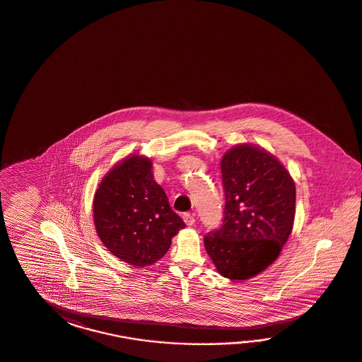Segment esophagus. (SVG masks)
<instances>
[{"instance_id":"1","label":"esophagus","mask_w":362,"mask_h":362,"mask_svg":"<svg viewBox=\"0 0 362 362\" xmlns=\"http://www.w3.org/2000/svg\"><path fill=\"white\" fill-rule=\"evenodd\" d=\"M182 218H184V221H185L186 226H193L194 223H195V218H194L193 214L185 212V214L182 215Z\"/></svg>"}]
</instances>
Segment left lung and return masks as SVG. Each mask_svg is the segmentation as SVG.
Masks as SVG:
<instances>
[{
	"instance_id": "8db88e82",
	"label": "left lung",
	"mask_w": 362,
	"mask_h": 362,
	"mask_svg": "<svg viewBox=\"0 0 362 362\" xmlns=\"http://www.w3.org/2000/svg\"><path fill=\"white\" fill-rule=\"evenodd\" d=\"M226 194L223 224L204 235L221 276L246 280L275 261L292 232L296 186L269 152L240 144L221 159Z\"/></svg>"
}]
</instances>
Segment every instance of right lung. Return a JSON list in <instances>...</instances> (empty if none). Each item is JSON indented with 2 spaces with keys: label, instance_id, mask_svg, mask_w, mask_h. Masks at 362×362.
Wrapping results in <instances>:
<instances>
[{
  "label": "right lung",
  "instance_id": "1",
  "mask_svg": "<svg viewBox=\"0 0 362 362\" xmlns=\"http://www.w3.org/2000/svg\"><path fill=\"white\" fill-rule=\"evenodd\" d=\"M151 160L133 155L103 178L93 199V220L103 244L121 261L144 267L168 252L185 228L152 176Z\"/></svg>",
  "mask_w": 362,
  "mask_h": 362
}]
</instances>
